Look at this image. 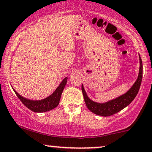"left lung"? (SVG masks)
<instances>
[{
  "label": "left lung",
  "instance_id": "8db88e82",
  "mask_svg": "<svg viewBox=\"0 0 152 152\" xmlns=\"http://www.w3.org/2000/svg\"><path fill=\"white\" fill-rule=\"evenodd\" d=\"M140 68L137 80L134 82L131 88L125 94L118 96L105 102H97L91 100L86 94L83 84L82 85V91L83 93L84 99L86 105L88 110L93 113L102 117H108L115 115L117 112L121 111L124 108L127 107L134 100L138 93L142 79V62L139 54Z\"/></svg>",
  "mask_w": 152,
  "mask_h": 152
}]
</instances>
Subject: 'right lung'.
Instances as JSON below:
<instances>
[{"label":"right lung","instance_id":"add662e5","mask_svg":"<svg viewBox=\"0 0 152 152\" xmlns=\"http://www.w3.org/2000/svg\"><path fill=\"white\" fill-rule=\"evenodd\" d=\"M67 80H68V77H65L61 81V82L59 84L58 87L56 88V90L50 96L42 100H35L26 98L17 93L14 89L13 87L12 89L21 102L31 111L34 112H45L54 109L55 107H56L58 105L59 101H60L61 97L62 92L67 83Z\"/></svg>","mask_w":152,"mask_h":152}]
</instances>
